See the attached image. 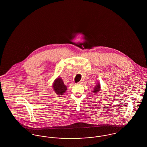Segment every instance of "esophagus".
Returning a JSON list of instances; mask_svg holds the SVG:
<instances>
[{
	"label": "esophagus",
	"instance_id": "esophagus-1",
	"mask_svg": "<svg viewBox=\"0 0 147 147\" xmlns=\"http://www.w3.org/2000/svg\"><path fill=\"white\" fill-rule=\"evenodd\" d=\"M83 83V82H82V81H80V82H79V83H78V84H82Z\"/></svg>",
	"mask_w": 147,
	"mask_h": 147
}]
</instances>
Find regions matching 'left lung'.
Masks as SVG:
<instances>
[{
    "mask_svg": "<svg viewBox=\"0 0 147 147\" xmlns=\"http://www.w3.org/2000/svg\"><path fill=\"white\" fill-rule=\"evenodd\" d=\"M100 83L99 82H98V84L96 85V86H95V88H94V93H95V94H96V93H98V91L100 90Z\"/></svg>",
    "mask_w": 147,
    "mask_h": 147,
    "instance_id": "8db88e82",
    "label": "left lung"
}]
</instances>
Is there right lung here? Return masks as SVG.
Instances as JSON below:
<instances>
[{
    "label": "right lung",
    "mask_w": 147,
    "mask_h": 147,
    "mask_svg": "<svg viewBox=\"0 0 147 147\" xmlns=\"http://www.w3.org/2000/svg\"><path fill=\"white\" fill-rule=\"evenodd\" d=\"M52 87L54 91L56 92L57 94L59 95V96L63 95L67 89L66 85H65L63 83V80L59 77L55 79Z\"/></svg>",
    "instance_id": "add662e5"
}]
</instances>
